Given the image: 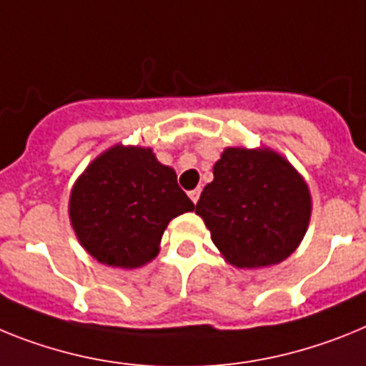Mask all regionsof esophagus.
<instances>
[{
    "label": "esophagus",
    "instance_id": "esophagus-1",
    "mask_svg": "<svg viewBox=\"0 0 366 366\" xmlns=\"http://www.w3.org/2000/svg\"><path fill=\"white\" fill-rule=\"evenodd\" d=\"M199 197H201V189H199V187H195V189H192V192H189V199H192L193 202L199 201Z\"/></svg>",
    "mask_w": 366,
    "mask_h": 366
}]
</instances>
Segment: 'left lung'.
Wrapping results in <instances>:
<instances>
[{"label":"left lung","instance_id":"8db88e82","mask_svg":"<svg viewBox=\"0 0 366 366\" xmlns=\"http://www.w3.org/2000/svg\"><path fill=\"white\" fill-rule=\"evenodd\" d=\"M195 212L232 265L256 269L295 252L310 222L311 197L293 165L276 152L228 147Z\"/></svg>","mask_w":366,"mask_h":366}]
</instances>
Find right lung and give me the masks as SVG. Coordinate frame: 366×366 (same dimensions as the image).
Instances as JSON below:
<instances>
[{
  "label": "right lung",
  "instance_id": "1",
  "mask_svg": "<svg viewBox=\"0 0 366 366\" xmlns=\"http://www.w3.org/2000/svg\"><path fill=\"white\" fill-rule=\"evenodd\" d=\"M193 208L174 171L151 149L122 145L95 158L69 197V219L82 247L97 262L122 269L151 262L171 219Z\"/></svg>",
  "mask_w": 366,
  "mask_h": 366
}]
</instances>
